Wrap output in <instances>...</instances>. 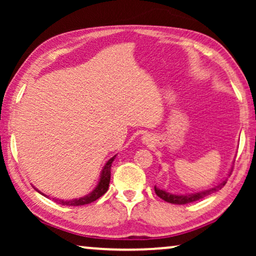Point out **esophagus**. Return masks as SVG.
<instances>
[{
    "mask_svg": "<svg viewBox=\"0 0 256 256\" xmlns=\"http://www.w3.org/2000/svg\"><path fill=\"white\" fill-rule=\"evenodd\" d=\"M142 141H143V143H149V142H152V138H149V135H144L142 138Z\"/></svg>",
    "mask_w": 256,
    "mask_h": 256,
    "instance_id": "esophagus-1",
    "label": "esophagus"
}]
</instances>
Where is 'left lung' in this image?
Masks as SVG:
<instances>
[{"label":"left lung","instance_id":"obj_1","mask_svg":"<svg viewBox=\"0 0 256 256\" xmlns=\"http://www.w3.org/2000/svg\"><path fill=\"white\" fill-rule=\"evenodd\" d=\"M230 172H232V169H230ZM230 172L228 174V176L230 174ZM226 182H227V178H225L222 183L216 185L214 188H208V190H204V191L196 192V194H171V192H168L166 190H162V188H158L156 185H155V192L160 198H162L163 200L170 202V204L184 205V204H188V202H197V200H199V199H202V198L206 197V196H210L211 194H213V192H216L222 188H224V185L226 184Z\"/></svg>","mask_w":256,"mask_h":256}]
</instances>
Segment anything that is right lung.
Instances as JSON below:
<instances>
[{
    "instance_id": "add662e5",
    "label": "right lung",
    "mask_w": 256,
    "mask_h": 256,
    "mask_svg": "<svg viewBox=\"0 0 256 256\" xmlns=\"http://www.w3.org/2000/svg\"><path fill=\"white\" fill-rule=\"evenodd\" d=\"M115 157H116V155L108 160L107 163L104 164L102 170H101L100 178H99V182H98L96 186L94 188V190L92 192H90L88 194L84 196V197H80V198L70 199V200H64V199H57V198H52V199H54L56 202H58V204L68 205V206H80V205H86V204H90V202H96V199H99L101 197V196L106 194L108 190V186H110V168H112V163H113V160H115ZM34 188L38 192V194H43L45 197L48 198V194L40 192L37 188L34 186Z\"/></svg>"
}]
</instances>
